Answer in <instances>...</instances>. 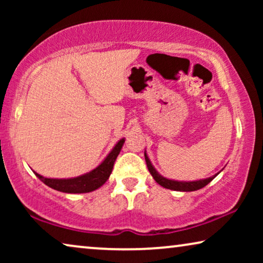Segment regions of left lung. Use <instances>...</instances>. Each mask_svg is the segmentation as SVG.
I'll return each mask as SVG.
<instances>
[{"label":"left lung","instance_id":"1","mask_svg":"<svg viewBox=\"0 0 263 263\" xmlns=\"http://www.w3.org/2000/svg\"><path fill=\"white\" fill-rule=\"evenodd\" d=\"M145 160H146L147 167H148V171L151 172V175L153 176V178L156 179V182L158 183V184H160L161 186H164V188H166V189L177 190V192H195V190H199L201 188H203V186H206L208 183H210L212 179H214L215 176H218V174H219L218 172L217 175L212 176V177H208L206 179H200V181H194V182L172 181V179H167L158 174L156 168L153 167V165L151 164V161L146 153H145Z\"/></svg>","mask_w":263,"mask_h":263}]
</instances>
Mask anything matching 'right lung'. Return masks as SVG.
<instances>
[{"instance_id": "obj_1", "label": "right lung", "mask_w": 263, "mask_h": 263, "mask_svg": "<svg viewBox=\"0 0 263 263\" xmlns=\"http://www.w3.org/2000/svg\"><path fill=\"white\" fill-rule=\"evenodd\" d=\"M124 143V139L120 140L114 147L112 151L109 153L102 164L95 170H92L88 174H85L79 177L68 178V179H57V178H46L43 177L37 172H34L35 176L41 179V181L50 188L59 190L62 193L68 194H81V193H89L93 190L98 189L109 179L111 172H112L114 164L116 161V158L120 154L122 146Z\"/></svg>"}]
</instances>
